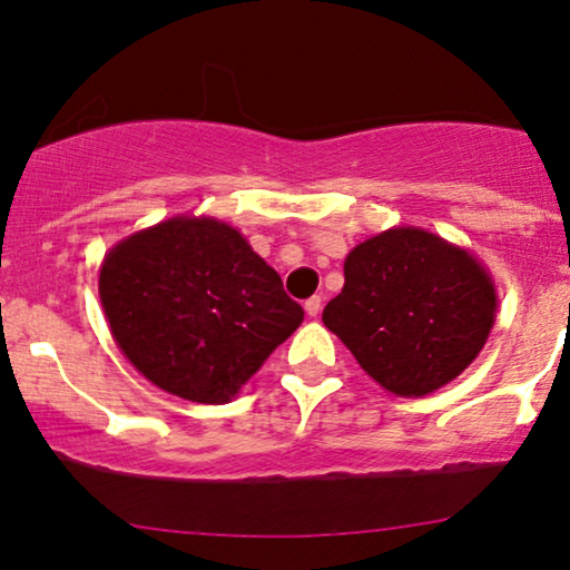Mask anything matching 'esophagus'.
Listing matches in <instances>:
<instances>
[{"label": "esophagus", "mask_w": 570, "mask_h": 570, "mask_svg": "<svg viewBox=\"0 0 570 570\" xmlns=\"http://www.w3.org/2000/svg\"><path fill=\"white\" fill-rule=\"evenodd\" d=\"M303 308H306V314L311 318H316L318 314H322V298H318V295H314V298L306 301V306H303Z\"/></svg>", "instance_id": "esophagus-1"}]
</instances>
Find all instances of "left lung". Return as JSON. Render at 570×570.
<instances>
[{
  "mask_svg": "<svg viewBox=\"0 0 570 570\" xmlns=\"http://www.w3.org/2000/svg\"><path fill=\"white\" fill-rule=\"evenodd\" d=\"M495 311L493 277L466 248L396 225L347 254L322 322L386 392L425 396L480 355Z\"/></svg>",
  "mask_w": 570,
  "mask_h": 570,
  "instance_id": "obj_1",
  "label": "left lung"
}]
</instances>
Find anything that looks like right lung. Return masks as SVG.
Returning <instances> with one entry per match:
<instances>
[{
	"label": "right lung",
	"mask_w": 570,
	"mask_h": 570,
	"mask_svg": "<svg viewBox=\"0 0 570 570\" xmlns=\"http://www.w3.org/2000/svg\"><path fill=\"white\" fill-rule=\"evenodd\" d=\"M98 293L124 357L163 392L225 404L303 322L233 225L168 217L119 240Z\"/></svg>",
	"instance_id": "1"
}]
</instances>
